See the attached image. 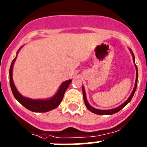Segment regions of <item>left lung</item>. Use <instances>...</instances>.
Instances as JSON below:
<instances>
[{"label": "left lung", "instance_id": "left-lung-1", "mask_svg": "<svg viewBox=\"0 0 147 147\" xmlns=\"http://www.w3.org/2000/svg\"><path fill=\"white\" fill-rule=\"evenodd\" d=\"M131 53H132V57H133V60H134V62H135V57H134V54H133V53H132V51L130 50ZM136 84H135V87H134V89H133V91L132 92V93H131L130 96L128 98V99L124 103L122 104L121 105H120L119 107H116V108L115 109H112V110H98V109H96L94 108V107H91L90 105H89V103L88 102V100H87V98H86V94H85V89H84V88L82 87V93H83V98H84V102H85V105H86L87 108L88 109V110L90 111V112L93 113H96V114H98V115H112V114H114L115 113L119 112V110H121L123 107H124L126 106V105H127V104L129 103V102L131 101V99H132V96H133V95H134L135 92H136V88H137V84H138V67H137V65H136Z\"/></svg>", "mask_w": 147, "mask_h": 147}]
</instances>
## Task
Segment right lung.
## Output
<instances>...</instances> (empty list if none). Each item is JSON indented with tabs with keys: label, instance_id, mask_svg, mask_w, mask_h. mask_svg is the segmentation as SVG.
Returning <instances> with one entry per match:
<instances>
[{
	"label": "right lung",
	"instance_id": "obj_1",
	"mask_svg": "<svg viewBox=\"0 0 147 147\" xmlns=\"http://www.w3.org/2000/svg\"><path fill=\"white\" fill-rule=\"evenodd\" d=\"M20 50V49H19ZM18 50V51H19ZM17 57L13 59L11 62V66H10L9 69V82L10 86H11V91H12L13 95L15 98L18 100V102H20L23 106L27 108L28 110H31L32 112H37V113H45L48 112L49 110H51L54 108H57L59 105V104L62 102L63 96H64L65 92L66 91L67 88L69 86L70 83L71 82L72 80H67V81L64 82L61 85L59 90L54 96L52 98H49L47 100H34L28 98L26 97H23L18 90L16 89L14 84V82L12 80V69H13V65L15 63V61Z\"/></svg>",
	"mask_w": 147,
	"mask_h": 147
}]
</instances>
